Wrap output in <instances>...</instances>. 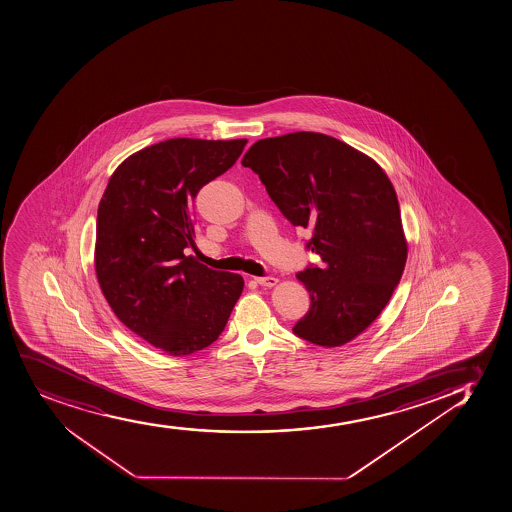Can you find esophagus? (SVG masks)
Listing matches in <instances>:
<instances>
[{
	"label": "esophagus",
	"mask_w": 512,
	"mask_h": 512,
	"mask_svg": "<svg viewBox=\"0 0 512 512\" xmlns=\"http://www.w3.org/2000/svg\"><path fill=\"white\" fill-rule=\"evenodd\" d=\"M255 282L260 284V286L274 287L279 282V279H275V277H255Z\"/></svg>",
	"instance_id": "1"
}]
</instances>
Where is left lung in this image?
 <instances>
[{"label":"left lung","instance_id":"obj_1","mask_svg":"<svg viewBox=\"0 0 512 512\" xmlns=\"http://www.w3.org/2000/svg\"><path fill=\"white\" fill-rule=\"evenodd\" d=\"M294 226L313 230L319 267L297 274L311 306L292 331L341 347L367 330L401 281L407 243L389 177L369 155L323 133L264 138L243 155Z\"/></svg>","mask_w":512,"mask_h":512}]
</instances>
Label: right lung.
I'll return each instance as SVG.
<instances>
[{
    "instance_id": "right-lung-1",
    "label": "right lung",
    "mask_w": 512,
    "mask_h": 512,
    "mask_svg": "<svg viewBox=\"0 0 512 512\" xmlns=\"http://www.w3.org/2000/svg\"><path fill=\"white\" fill-rule=\"evenodd\" d=\"M245 145V138L155 143L116 167L99 201L94 267L103 296L128 330L172 357L216 341L242 294V275L208 269L184 248L196 247V194Z\"/></svg>"
}]
</instances>
